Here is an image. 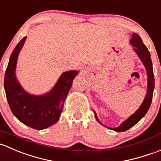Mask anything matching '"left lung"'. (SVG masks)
<instances>
[{
	"label": "left lung",
	"instance_id": "left-lung-1",
	"mask_svg": "<svg viewBox=\"0 0 161 161\" xmlns=\"http://www.w3.org/2000/svg\"><path fill=\"white\" fill-rule=\"evenodd\" d=\"M129 43L130 44L132 45V47H134L133 51L136 53L139 59L143 63V66L146 68V74H147V90H146V96H145L142 103L139 108L135 111L132 115L130 116L127 120L122 122L117 128H109V127L106 126V128L114 130L115 131H117V132H122V131H125L128 130L131 127L136 125L146 115L147 111L149 110L151 103H152L153 94L154 90V82L155 81H154V74L153 70L152 60H151L150 54H149V50L146 47V46L143 44L139 35L135 33H132V35H131V39L130 40ZM93 112L95 114V117L97 121L99 124H101L102 125L105 126L98 120L95 111L93 110Z\"/></svg>",
	"mask_w": 161,
	"mask_h": 161
}]
</instances>
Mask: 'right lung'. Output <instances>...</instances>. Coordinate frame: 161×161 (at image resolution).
<instances>
[{"label":"right lung","mask_w":161,"mask_h":161,"mask_svg":"<svg viewBox=\"0 0 161 161\" xmlns=\"http://www.w3.org/2000/svg\"><path fill=\"white\" fill-rule=\"evenodd\" d=\"M26 40L24 36L11 55L4 75V87L12 114L25 125L36 130H42L55 125L59 119L66 96L72 87L77 70L62 74L50 92L43 95L27 92L16 77L17 60Z\"/></svg>","instance_id":"add662e5"}]
</instances>
